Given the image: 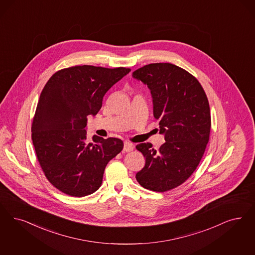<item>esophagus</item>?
I'll use <instances>...</instances> for the list:
<instances>
[{
  "label": "esophagus",
  "mask_w": 255,
  "mask_h": 255,
  "mask_svg": "<svg viewBox=\"0 0 255 255\" xmlns=\"http://www.w3.org/2000/svg\"><path fill=\"white\" fill-rule=\"evenodd\" d=\"M123 149H124L125 151H132V149H133V145H132V143L126 141V142H124Z\"/></svg>",
  "instance_id": "esophagus-1"
}]
</instances>
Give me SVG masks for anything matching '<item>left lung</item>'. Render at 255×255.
I'll return each mask as SVG.
<instances>
[{"mask_svg": "<svg viewBox=\"0 0 255 255\" xmlns=\"http://www.w3.org/2000/svg\"><path fill=\"white\" fill-rule=\"evenodd\" d=\"M132 77L149 88L166 140L159 149L149 142L136 145L146 163L135 178L146 189L168 191L185 183L202 160L210 135L208 99L192 74L170 63L146 65Z\"/></svg>", "mask_w": 255, "mask_h": 255, "instance_id": "left-lung-1", "label": "left lung"}]
</instances>
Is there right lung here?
<instances>
[{"mask_svg":"<svg viewBox=\"0 0 255 255\" xmlns=\"http://www.w3.org/2000/svg\"><path fill=\"white\" fill-rule=\"evenodd\" d=\"M131 71L89 65L56 71L41 91L32 123L35 154L46 178L63 193L85 197L102 185L106 165L123 149L120 138L87 139L88 116L99 112L103 98Z\"/></svg>","mask_w":255,"mask_h":255,"instance_id":"1","label":"right lung"}]
</instances>
